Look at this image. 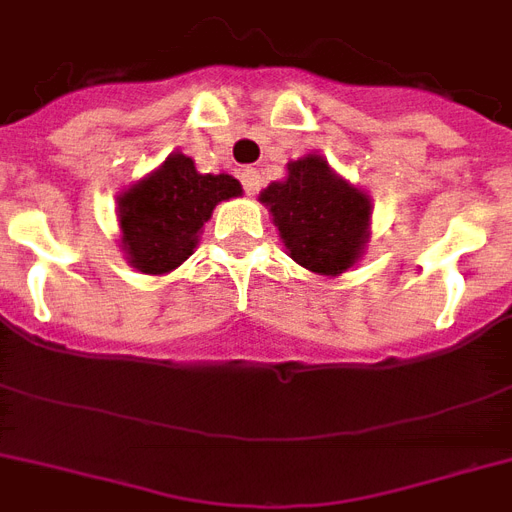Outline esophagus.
Listing matches in <instances>:
<instances>
[{
	"label": "esophagus",
	"mask_w": 512,
	"mask_h": 512,
	"mask_svg": "<svg viewBox=\"0 0 512 512\" xmlns=\"http://www.w3.org/2000/svg\"><path fill=\"white\" fill-rule=\"evenodd\" d=\"M241 185H244V191L249 196H255L260 191V172L255 167H247V170H241Z\"/></svg>",
	"instance_id": "1"
}]
</instances>
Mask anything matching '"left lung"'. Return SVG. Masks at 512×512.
I'll use <instances>...</instances> for the list:
<instances>
[{
	"mask_svg": "<svg viewBox=\"0 0 512 512\" xmlns=\"http://www.w3.org/2000/svg\"><path fill=\"white\" fill-rule=\"evenodd\" d=\"M284 247L297 265L319 276H340L356 265L369 241L372 201L342 180L324 156L287 164V177L260 193Z\"/></svg>",
	"mask_w": 512,
	"mask_h": 512,
	"instance_id": "obj_1",
	"label": "left lung"
}]
</instances>
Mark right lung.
I'll return each mask as SVG.
<instances>
[{
    "instance_id": "obj_1",
    "label": "right lung",
    "mask_w": 512,
    "mask_h": 512,
    "mask_svg": "<svg viewBox=\"0 0 512 512\" xmlns=\"http://www.w3.org/2000/svg\"><path fill=\"white\" fill-rule=\"evenodd\" d=\"M233 196H241L236 177L201 175L191 156H167L119 196L122 249L132 268L151 276L175 271L193 255L212 209Z\"/></svg>"
}]
</instances>
